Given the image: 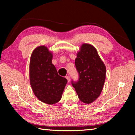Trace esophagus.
Returning <instances> with one entry per match:
<instances>
[{
  "label": "esophagus",
  "mask_w": 135,
  "mask_h": 135,
  "mask_svg": "<svg viewBox=\"0 0 135 135\" xmlns=\"http://www.w3.org/2000/svg\"><path fill=\"white\" fill-rule=\"evenodd\" d=\"M65 78L67 79V80H68V81L69 82L70 81V76H67L65 77Z\"/></svg>",
  "instance_id": "obj_1"
}]
</instances>
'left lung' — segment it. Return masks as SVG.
Listing matches in <instances>:
<instances>
[{
  "label": "left lung",
  "mask_w": 135,
  "mask_h": 135,
  "mask_svg": "<svg viewBox=\"0 0 135 135\" xmlns=\"http://www.w3.org/2000/svg\"><path fill=\"white\" fill-rule=\"evenodd\" d=\"M75 65L79 74L77 82L72 81L79 99L84 104L94 102L103 89L106 67L97 50L90 44L83 43L77 54Z\"/></svg>",
  "instance_id": "1"
}]
</instances>
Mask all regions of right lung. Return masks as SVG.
I'll list each match as a JSON object with an SVG mask.
<instances>
[{
  "label": "right lung",
  "instance_id": "right-lung-1",
  "mask_svg": "<svg viewBox=\"0 0 135 135\" xmlns=\"http://www.w3.org/2000/svg\"><path fill=\"white\" fill-rule=\"evenodd\" d=\"M53 54L45 46L34 49L30 61V82L34 94L42 102L53 105L62 97L67 80L59 76L52 63Z\"/></svg>",
  "mask_w": 135,
  "mask_h": 135
}]
</instances>
